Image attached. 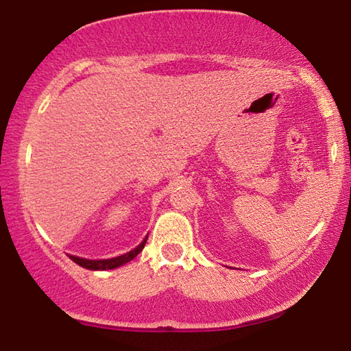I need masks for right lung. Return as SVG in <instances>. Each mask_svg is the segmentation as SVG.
I'll return each instance as SVG.
<instances>
[{"mask_svg":"<svg viewBox=\"0 0 351 351\" xmlns=\"http://www.w3.org/2000/svg\"><path fill=\"white\" fill-rule=\"evenodd\" d=\"M146 240H147V235L145 237V240H143L140 245L135 246V248L130 250V251H127L125 254L116 256V258L86 259V258H79V256H73V254H68V258H70L73 263H76L77 265H81V267L88 269V270H112V269L121 267V265H124L127 263H130L133 258H136V256L140 254V251L145 248Z\"/></svg>","mask_w":351,"mask_h":351,"instance_id":"1","label":"right lung"}]
</instances>
